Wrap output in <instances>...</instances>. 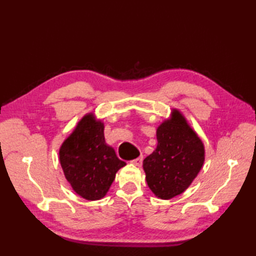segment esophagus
I'll list each match as a JSON object with an SVG mask.
<instances>
[{"instance_id": "obj_1", "label": "esophagus", "mask_w": 256, "mask_h": 256, "mask_svg": "<svg viewBox=\"0 0 256 256\" xmlns=\"http://www.w3.org/2000/svg\"><path fill=\"white\" fill-rule=\"evenodd\" d=\"M142 162H143V156H140V157H138V158L132 160V164L136 165V166H140L142 165Z\"/></svg>"}]
</instances>
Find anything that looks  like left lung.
Masks as SVG:
<instances>
[{"label": "left lung", "mask_w": 256, "mask_h": 256, "mask_svg": "<svg viewBox=\"0 0 256 256\" xmlns=\"http://www.w3.org/2000/svg\"><path fill=\"white\" fill-rule=\"evenodd\" d=\"M157 148L143 160L146 182L156 197L170 199L186 190L204 162V146L176 108L156 132Z\"/></svg>", "instance_id": "8db88e82"}]
</instances>
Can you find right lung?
Here are the masks:
<instances>
[{
	"instance_id": "obj_1",
	"label": "right lung",
	"mask_w": 256,
	"mask_h": 256,
	"mask_svg": "<svg viewBox=\"0 0 256 256\" xmlns=\"http://www.w3.org/2000/svg\"><path fill=\"white\" fill-rule=\"evenodd\" d=\"M104 125L96 121L94 113L86 114L59 150V160L72 189L86 200L104 197L125 166L104 140Z\"/></svg>"
}]
</instances>
